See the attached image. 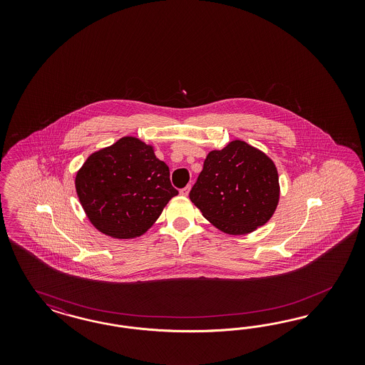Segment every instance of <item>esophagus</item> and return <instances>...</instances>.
Returning a JSON list of instances; mask_svg holds the SVG:
<instances>
[{
  "label": "esophagus",
  "mask_w": 365,
  "mask_h": 365,
  "mask_svg": "<svg viewBox=\"0 0 365 365\" xmlns=\"http://www.w3.org/2000/svg\"><path fill=\"white\" fill-rule=\"evenodd\" d=\"M190 190H191V186H190V185L186 186L185 188H182V190H180V195H183V197H187L188 192H190Z\"/></svg>",
  "instance_id": "34e87169"
}]
</instances>
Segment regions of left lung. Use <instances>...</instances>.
I'll list each match as a JSON object with an SVG mask.
<instances>
[{
  "label": "left lung",
  "mask_w": 365,
  "mask_h": 365,
  "mask_svg": "<svg viewBox=\"0 0 365 365\" xmlns=\"http://www.w3.org/2000/svg\"><path fill=\"white\" fill-rule=\"evenodd\" d=\"M190 199L221 232L230 235L255 232L278 206L276 165L261 150L232 140L207 154Z\"/></svg>",
  "instance_id": "1"
}]
</instances>
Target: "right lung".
<instances>
[{"label": "right lung", "mask_w": 365, "mask_h": 365, "mask_svg": "<svg viewBox=\"0 0 365 365\" xmlns=\"http://www.w3.org/2000/svg\"><path fill=\"white\" fill-rule=\"evenodd\" d=\"M75 186L89 222L116 240L143 235L178 195L170 168L155 156L154 147L133 136L89 155Z\"/></svg>", "instance_id": "obj_1"}]
</instances>
